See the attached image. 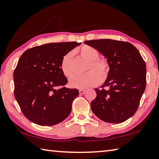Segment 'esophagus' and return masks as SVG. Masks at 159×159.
Listing matches in <instances>:
<instances>
[{
  "instance_id": "obj_1",
  "label": "esophagus",
  "mask_w": 159,
  "mask_h": 159,
  "mask_svg": "<svg viewBox=\"0 0 159 159\" xmlns=\"http://www.w3.org/2000/svg\"><path fill=\"white\" fill-rule=\"evenodd\" d=\"M85 93V90H82V89L79 90V93L80 94V95H83V94H84Z\"/></svg>"
}]
</instances>
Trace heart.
<instances>
[{
	"mask_svg": "<svg viewBox=\"0 0 159 159\" xmlns=\"http://www.w3.org/2000/svg\"><path fill=\"white\" fill-rule=\"evenodd\" d=\"M81 57L90 61L84 76H75L69 80V86L78 89L88 88L98 85L101 81H104L109 76V64L106 60L98 59L99 52L95 48L84 45L79 49ZM61 71L64 76L71 78L74 74L73 53L68 52L64 56L60 64Z\"/></svg>",
	"mask_w": 159,
	"mask_h": 159,
	"instance_id": "obj_1",
	"label": "heart"
}]
</instances>
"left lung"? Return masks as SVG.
<instances>
[{"label": "left lung", "instance_id": "left-lung-1", "mask_svg": "<svg viewBox=\"0 0 159 159\" xmlns=\"http://www.w3.org/2000/svg\"><path fill=\"white\" fill-rule=\"evenodd\" d=\"M107 58L109 74L91 102L94 114L103 121L120 123L134 114L146 87L147 69L140 53L128 42L111 39L84 42ZM107 87L108 89H104Z\"/></svg>", "mask_w": 159, "mask_h": 159}]
</instances>
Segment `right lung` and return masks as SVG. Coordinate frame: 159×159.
Instances as JSON below:
<instances>
[{
	"label": "right lung",
	"instance_id": "add662e5",
	"mask_svg": "<svg viewBox=\"0 0 159 159\" xmlns=\"http://www.w3.org/2000/svg\"><path fill=\"white\" fill-rule=\"evenodd\" d=\"M81 43H52L26 50L14 71L15 97L23 114L36 124L54 125L71 111L77 89L64 87L66 78L60 69L66 54Z\"/></svg>",
	"mask_w": 159,
	"mask_h": 159
}]
</instances>
